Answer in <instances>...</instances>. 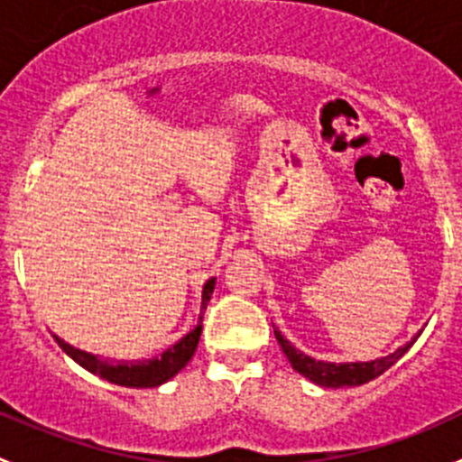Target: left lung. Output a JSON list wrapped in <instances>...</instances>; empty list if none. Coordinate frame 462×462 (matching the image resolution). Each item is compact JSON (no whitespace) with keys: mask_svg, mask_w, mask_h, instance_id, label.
I'll return each instance as SVG.
<instances>
[{"mask_svg":"<svg viewBox=\"0 0 462 462\" xmlns=\"http://www.w3.org/2000/svg\"><path fill=\"white\" fill-rule=\"evenodd\" d=\"M274 337H277L279 346H282L283 356L288 357V362L292 365V369L304 377H309L310 382L319 386H328V389H339V386H360L371 382L374 377L382 375L389 369L393 362H398L404 353L411 348V344L416 342V337L411 342H407L404 346H400L398 351L391 353V356L380 357L374 362H346V365H335V362H321L313 360V357L304 356L301 351H297L277 328H274Z\"/></svg>","mask_w":462,"mask_h":462,"instance_id":"obj_1","label":"left lung"}]
</instances>
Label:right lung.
Wrapping results in <instances>:
<instances>
[{
    "mask_svg": "<svg viewBox=\"0 0 462 462\" xmlns=\"http://www.w3.org/2000/svg\"><path fill=\"white\" fill-rule=\"evenodd\" d=\"M214 292V279H208L203 286V304H201V315H199V324L194 326V330H189L185 337H180L174 346L167 348L161 357H153V360H136V362H111L102 360V357L91 356V353L80 351V348H73L71 344H67L64 339H60L55 335V342L60 344L64 353L69 357L78 362L80 366H85L91 374L105 377L106 382H114L120 386H134V389H147V386H158L162 382H167L170 377H174L192 360L194 351L199 346V337H201L203 330V310L208 309V301Z\"/></svg>",
    "mask_w": 462,
    "mask_h": 462,
    "instance_id": "obj_1",
    "label": "right lung"
}]
</instances>
